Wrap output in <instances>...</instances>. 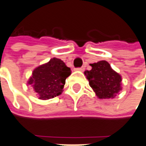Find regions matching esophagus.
<instances>
[{"label":"esophagus","instance_id":"esophagus-1","mask_svg":"<svg viewBox=\"0 0 146 146\" xmlns=\"http://www.w3.org/2000/svg\"><path fill=\"white\" fill-rule=\"evenodd\" d=\"M76 70H78V71H83L85 70V67L83 66V67H78V68H76Z\"/></svg>","mask_w":146,"mask_h":146}]
</instances>
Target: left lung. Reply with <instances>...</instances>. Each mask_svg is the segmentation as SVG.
Listing matches in <instances>:
<instances>
[{"instance_id":"left-lung-1","label":"left lung","mask_w":146,"mask_h":146,"mask_svg":"<svg viewBox=\"0 0 146 146\" xmlns=\"http://www.w3.org/2000/svg\"><path fill=\"white\" fill-rule=\"evenodd\" d=\"M91 70L85 71L89 85L99 98H114L121 90V77L105 60L90 64Z\"/></svg>"}]
</instances>
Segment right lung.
I'll return each mask as SVG.
<instances>
[{
    "label": "right lung",
    "mask_w": 146,
    "mask_h": 146,
    "mask_svg": "<svg viewBox=\"0 0 146 146\" xmlns=\"http://www.w3.org/2000/svg\"><path fill=\"white\" fill-rule=\"evenodd\" d=\"M70 75L71 68L60 59L53 58L36 67L28 83L32 85L40 99L47 100L62 93L65 80Z\"/></svg>",
    "instance_id": "1"
}]
</instances>
